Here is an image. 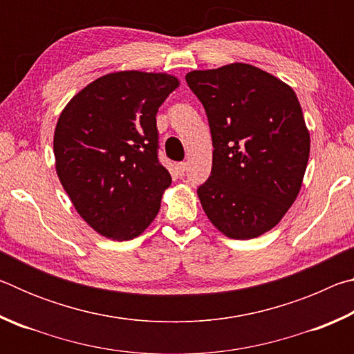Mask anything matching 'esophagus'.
I'll return each instance as SVG.
<instances>
[{"instance_id": "1", "label": "esophagus", "mask_w": 354, "mask_h": 354, "mask_svg": "<svg viewBox=\"0 0 354 354\" xmlns=\"http://www.w3.org/2000/svg\"><path fill=\"white\" fill-rule=\"evenodd\" d=\"M175 169H176V173L179 176H183L184 175V171L187 170V164L185 162H178L176 165H175Z\"/></svg>"}]
</instances>
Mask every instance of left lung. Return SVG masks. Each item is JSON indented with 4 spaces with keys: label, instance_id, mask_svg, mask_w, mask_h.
Returning <instances> with one entry per match:
<instances>
[{
    "label": "left lung",
    "instance_id": "left-lung-1",
    "mask_svg": "<svg viewBox=\"0 0 354 354\" xmlns=\"http://www.w3.org/2000/svg\"><path fill=\"white\" fill-rule=\"evenodd\" d=\"M185 82L205 107L212 170L198 187L207 218L237 241L259 237L295 201L310 139L295 92L248 64L195 70Z\"/></svg>",
    "mask_w": 354,
    "mask_h": 354
}]
</instances>
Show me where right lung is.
I'll list each match as a JSON object with an SVG mask.
<instances>
[{"label":"right lung","mask_w":354,"mask_h":354,"mask_svg":"<svg viewBox=\"0 0 354 354\" xmlns=\"http://www.w3.org/2000/svg\"><path fill=\"white\" fill-rule=\"evenodd\" d=\"M178 86L171 75L117 71L84 87L57 120V176L104 237L134 239L159 212L171 176L158 158L156 113Z\"/></svg>","instance_id":"1"}]
</instances>
